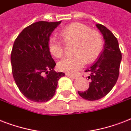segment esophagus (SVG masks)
<instances>
[{
    "instance_id": "1",
    "label": "esophagus",
    "mask_w": 131,
    "mask_h": 131,
    "mask_svg": "<svg viewBox=\"0 0 131 131\" xmlns=\"http://www.w3.org/2000/svg\"><path fill=\"white\" fill-rule=\"evenodd\" d=\"M66 75L67 76V77H69V78H72V79H76V78H77V77H76L75 75H73L69 73H66Z\"/></svg>"
}]
</instances>
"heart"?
Returning <instances> with one entry per match:
<instances>
[{
    "mask_svg": "<svg viewBox=\"0 0 131 131\" xmlns=\"http://www.w3.org/2000/svg\"><path fill=\"white\" fill-rule=\"evenodd\" d=\"M66 43H75V55L64 58L58 63L60 71L75 74L84 67L85 64L92 62L101 52L103 41L101 34L95 30L80 23H73L66 26L60 32ZM48 48L56 58H60L64 53V43L55 37L49 38Z\"/></svg>",
    "mask_w": 131,
    "mask_h": 131,
    "instance_id": "b5f03b06",
    "label": "heart"
}]
</instances>
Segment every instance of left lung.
Masks as SVG:
<instances>
[{"label": "left lung", "mask_w": 131, "mask_h": 131, "mask_svg": "<svg viewBox=\"0 0 131 131\" xmlns=\"http://www.w3.org/2000/svg\"><path fill=\"white\" fill-rule=\"evenodd\" d=\"M105 40L103 50L93 65L85 71L89 73L91 82L89 88L78 94L84 99L96 101L110 92L116 84L119 76L122 53L114 34L102 24H96Z\"/></svg>", "instance_id": "1"}]
</instances>
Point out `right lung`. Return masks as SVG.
<instances>
[{
	"instance_id": "right-lung-1",
	"label": "right lung",
	"mask_w": 131,
	"mask_h": 131,
	"mask_svg": "<svg viewBox=\"0 0 131 131\" xmlns=\"http://www.w3.org/2000/svg\"><path fill=\"white\" fill-rule=\"evenodd\" d=\"M61 21H39L25 28L16 38L11 53L15 84L28 99L37 103L53 97L58 82L65 74L53 70L56 62L48 48L51 32Z\"/></svg>"
}]
</instances>
